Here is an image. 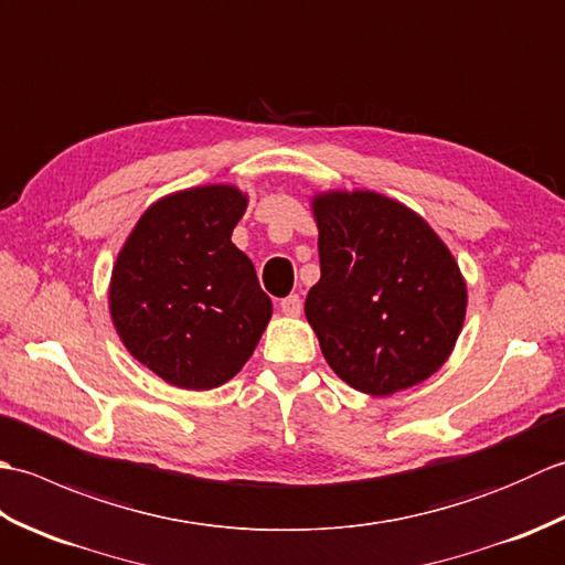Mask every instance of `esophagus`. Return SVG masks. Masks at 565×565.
Wrapping results in <instances>:
<instances>
[{
  "mask_svg": "<svg viewBox=\"0 0 565 565\" xmlns=\"http://www.w3.org/2000/svg\"><path fill=\"white\" fill-rule=\"evenodd\" d=\"M279 308H281V313H284V316H289V318H298V316H301V310H303V303H301V298H298L296 294H291V296L281 298Z\"/></svg>",
  "mask_w": 565,
  "mask_h": 565,
  "instance_id": "obj_1",
  "label": "esophagus"
}]
</instances>
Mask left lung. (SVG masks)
I'll list each match as a JSON object with an SVG mask.
<instances>
[{"mask_svg":"<svg viewBox=\"0 0 565 565\" xmlns=\"http://www.w3.org/2000/svg\"><path fill=\"white\" fill-rule=\"evenodd\" d=\"M320 281L306 318L322 356L352 388L393 395L451 356L466 318V279L423 215L379 191H318Z\"/></svg>","mask_w":565,"mask_h":565,"instance_id":"obj_1","label":"left lung"}]
</instances>
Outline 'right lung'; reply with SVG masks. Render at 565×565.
Returning a JSON list of instances; mask_svg holds the SVG:
<instances>
[{"label":"right lung","mask_w":565,"mask_h":565,"mask_svg":"<svg viewBox=\"0 0 565 565\" xmlns=\"http://www.w3.org/2000/svg\"><path fill=\"white\" fill-rule=\"evenodd\" d=\"M247 194L206 184L158 199L118 252L111 322L130 356L184 391L231 381L267 330L271 298L233 245Z\"/></svg>","instance_id":"right-lung-1"}]
</instances>
